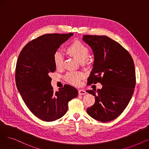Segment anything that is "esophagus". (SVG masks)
I'll return each instance as SVG.
<instances>
[{
	"label": "esophagus",
	"mask_w": 149,
	"mask_h": 149,
	"mask_svg": "<svg viewBox=\"0 0 149 149\" xmlns=\"http://www.w3.org/2000/svg\"><path fill=\"white\" fill-rule=\"evenodd\" d=\"M86 91H84V90L80 89V90L79 91V94L80 95H84V94H86Z\"/></svg>",
	"instance_id": "obj_1"
}]
</instances>
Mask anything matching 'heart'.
<instances>
[{"mask_svg":"<svg viewBox=\"0 0 149 149\" xmlns=\"http://www.w3.org/2000/svg\"><path fill=\"white\" fill-rule=\"evenodd\" d=\"M69 56L75 58L83 65L88 64L87 58L89 56V50L88 47L80 42L75 40L70 44L66 50ZM54 63L57 69H60L63 66V57L59 52H56L54 55ZM84 78L83 74L80 72H69L65 75L66 80L74 86H79L81 80Z\"/></svg>","mask_w":149,"mask_h":149,"instance_id":"heart-1","label":"heart"}]
</instances>
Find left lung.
I'll use <instances>...</instances> for the list:
<instances>
[{
  "label": "left lung",
  "mask_w": 149,
  "mask_h": 149,
  "mask_svg": "<svg viewBox=\"0 0 149 149\" xmlns=\"http://www.w3.org/2000/svg\"><path fill=\"white\" fill-rule=\"evenodd\" d=\"M82 40L91 47L94 57L88 83L99 82L103 85L97 91H86L95 98L87 113L101 122L112 121L124 111L134 93V61L120 44L107 36L84 35Z\"/></svg>",
  "instance_id": "obj_1"
}]
</instances>
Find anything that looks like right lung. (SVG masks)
Wrapping results in <instances>:
<instances>
[{
    "label": "right lung",
    "instance_id": "add662e5",
    "mask_svg": "<svg viewBox=\"0 0 149 149\" xmlns=\"http://www.w3.org/2000/svg\"><path fill=\"white\" fill-rule=\"evenodd\" d=\"M73 35H43L28 43L19 56L15 75L17 88L31 112L43 121L61 118L68 111L69 101L78 96L77 89L68 84L54 92L49 77L56 69L54 54Z\"/></svg>",
    "mask_w": 149,
    "mask_h": 149
}]
</instances>
